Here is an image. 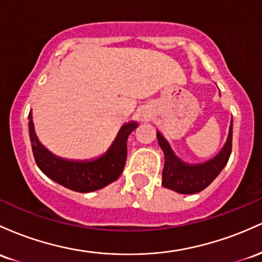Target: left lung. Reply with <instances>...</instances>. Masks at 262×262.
<instances>
[{"mask_svg":"<svg viewBox=\"0 0 262 262\" xmlns=\"http://www.w3.org/2000/svg\"><path fill=\"white\" fill-rule=\"evenodd\" d=\"M158 145L164 155L162 172L163 187L181 194H194L205 189L214 181L228 163L233 145V119L230 121L228 139L219 154L203 163H187L178 158L169 146L168 141L157 131Z\"/></svg>","mask_w":262,"mask_h":262,"instance_id":"8db88e82","label":"left lung"}]
</instances>
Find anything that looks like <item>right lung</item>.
I'll return each instance as SVG.
<instances>
[{"instance_id":"1","label":"right lung","mask_w":262,"mask_h":262,"mask_svg":"<svg viewBox=\"0 0 262 262\" xmlns=\"http://www.w3.org/2000/svg\"><path fill=\"white\" fill-rule=\"evenodd\" d=\"M28 130L32 151L37 166L47 177L74 192L89 193L115 182L122 173L127 157V139L139 126L130 121L121 126L117 136L104 155L94 160H67L52 154L38 140L32 111L28 115Z\"/></svg>"}]
</instances>
